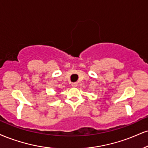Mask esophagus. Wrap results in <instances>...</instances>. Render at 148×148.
I'll use <instances>...</instances> for the list:
<instances>
[{
	"label": "esophagus",
	"instance_id": "esophagus-1",
	"mask_svg": "<svg viewBox=\"0 0 148 148\" xmlns=\"http://www.w3.org/2000/svg\"><path fill=\"white\" fill-rule=\"evenodd\" d=\"M78 85V83H73L72 84V86L73 87V88H75V87H76Z\"/></svg>",
	"mask_w": 148,
	"mask_h": 148
}]
</instances>
